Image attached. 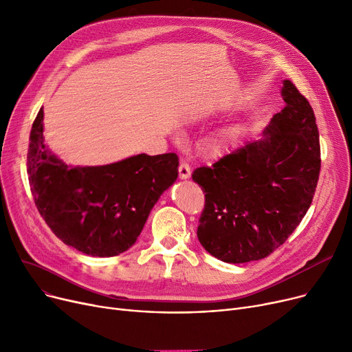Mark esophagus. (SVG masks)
<instances>
[{
	"instance_id": "esophagus-1",
	"label": "esophagus",
	"mask_w": 352,
	"mask_h": 352,
	"mask_svg": "<svg viewBox=\"0 0 352 352\" xmlns=\"http://www.w3.org/2000/svg\"><path fill=\"white\" fill-rule=\"evenodd\" d=\"M178 174L181 179H187L191 177V168L187 162H181L178 166Z\"/></svg>"
}]
</instances>
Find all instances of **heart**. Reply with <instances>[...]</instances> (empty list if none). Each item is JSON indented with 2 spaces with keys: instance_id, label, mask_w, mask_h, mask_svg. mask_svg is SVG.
<instances>
[{
  "instance_id": "1",
  "label": "heart",
  "mask_w": 352,
  "mask_h": 352,
  "mask_svg": "<svg viewBox=\"0 0 352 352\" xmlns=\"http://www.w3.org/2000/svg\"><path fill=\"white\" fill-rule=\"evenodd\" d=\"M231 138H232V135L230 133H224V134H219L217 137H212L207 142L208 153L211 155H221L228 148V144L231 142Z\"/></svg>"
}]
</instances>
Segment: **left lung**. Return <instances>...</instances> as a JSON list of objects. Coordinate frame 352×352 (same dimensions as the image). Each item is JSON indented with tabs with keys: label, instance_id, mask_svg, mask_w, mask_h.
<instances>
[{
	"label": "left lung",
	"instance_id": "obj_1",
	"mask_svg": "<svg viewBox=\"0 0 352 352\" xmlns=\"http://www.w3.org/2000/svg\"><path fill=\"white\" fill-rule=\"evenodd\" d=\"M281 96L285 107L261 140L192 173L206 192L198 239L224 263L258 261L274 252L300 226L316 194L321 170L316 116L289 80Z\"/></svg>",
	"mask_w": 352,
	"mask_h": 352
}]
</instances>
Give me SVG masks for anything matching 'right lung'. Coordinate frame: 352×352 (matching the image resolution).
<instances>
[{
	"label": "right lung",
	"instance_id": "add662e5",
	"mask_svg": "<svg viewBox=\"0 0 352 352\" xmlns=\"http://www.w3.org/2000/svg\"><path fill=\"white\" fill-rule=\"evenodd\" d=\"M43 108L30 134L27 173L38 212L61 241L92 256L133 247L161 194L178 177V157L138 154L100 166H71L48 151Z\"/></svg>",
	"mask_w": 352,
	"mask_h": 352
}]
</instances>
